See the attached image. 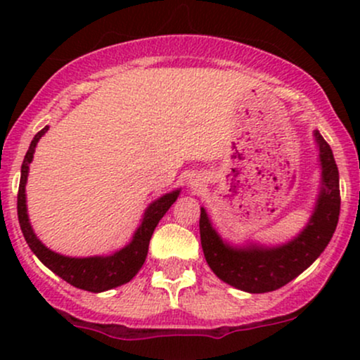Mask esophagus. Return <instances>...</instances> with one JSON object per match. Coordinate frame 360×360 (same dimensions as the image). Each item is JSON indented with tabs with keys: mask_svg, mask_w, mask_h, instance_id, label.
Listing matches in <instances>:
<instances>
[{
	"mask_svg": "<svg viewBox=\"0 0 360 360\" xmlns=\"http://www.w3.org/2000/svg\"><path fill=\"white\" fill-rule=\"evenodd\" d=\"M189 184H191V188H193V189H196V191H198V189L203 188V183H200V181H198V179H193L191 183H189Z\"/></svg>",
	"mask_w": 360,
	"mask_h": 360,
	"instance_id": "1",
	"label": "esophagus"
}]
</instances>
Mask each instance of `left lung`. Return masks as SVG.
I'll return each instance as SVG.
<instances>
[{"label":"left lung","mask_w":360,"mask_h":360,"mask_svg":"<svg viewBox=\"0 0 360 360\" xmlns=\"http://www.w3.org/2000/svg\"><path fill=\"white\" fill-rule=\"evenodd\" d=\"M315 139L320 148L321 191L307 229L291 242L272 249L230 247L214 232L205 208H201V247L208 266L223 283L247 292L276 291L311 266L328 245L340 214L338 167L332 148L318 130Z\"/></svg>","instance_id":"left-lung-1"}]
</instances>
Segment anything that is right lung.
<instances>
[{
    "label": "right lung",
    "instance_id": "obj_1",
    "mask_svg": "<svg viewBox=\"0 0 360 360\" xmlns=\"http://www.w3.org/2000/svg\"><path fill=\"white\" fill-rule=\"evenodd\" d=\"M49 130V127L42 128L39 134L32 140L30 147H28L27 155H25L22 164V177H20V188H18V201H16V210H18V221L22 233L27 240L28 247L32 252L40 259L44 266H47L52 272H56L59 278L68 281L74 288L84 289L91 292H101L108 291L117 286H122L134 278L143 266L148 252V242H150L152 233H154L157 223L160 218L166 214L171 208L172 203L179 196V189L177 191L164 194L162 198L155 200L154 203L147 208L143 220L135 232L131 242L122 250L115 252V254L96 255V257H65V255L56 254L51 249L44 245L42 242L37 238V235L32 230L30 221H28L27 214V201H25V184H27L28 166H30L32 159H34V152L40 137Z\"/></svg>",
    "mask_w": 360,
    "mask_h": 360
}]
</instances>
